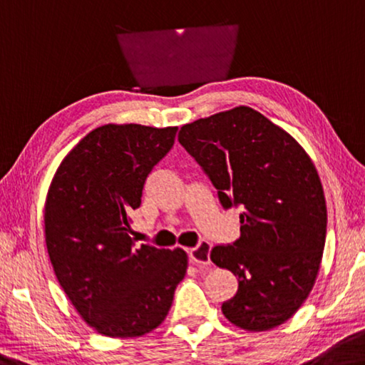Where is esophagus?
I'll return each mask as SVG.
<instances>
[{
    "label": "esophagus",
    "instance_id": "obj_1",
    "mask_svg": "<svg viewBox=\"0 0 365 365\" xmlns=\"http://www.w3.org/2000/svg\"><path fill=\"white\" fill-rule=\"evenodd\" d=\"M210 252H211V244L210 242H200L195 248H190L188 250V257L190 262L196 266H203V268H207L211 266V259H210Z\"/></svg>",
    "mask_w": 365,
    "mask_h": 365
}]
</instances>
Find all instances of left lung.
Segmentation results:
<instances>
[{"label":"left lung","mask_w":365,"mask_h":365,"mask_svg":"<svg viewBox=\"0 0 365 365\" xmlns=\"http://www.w3.org/2000/svg\"><path fill=\"white\" fill-rule=\"evenodd\" d=\"M178 141L224 210H244L239 239L210 255L239 277L224 317L248 331L281 325L309 297L325 247L327 203L314 162L289 133L245 106L183 125Z\"/></svg>","instance_id":"1"}]
</instances>
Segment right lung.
Returning <instances> with one entry per match:
<instances>
[{
    "label": "right lung",
    "instance_id": "add662e5",
    "mask_svg": "<svg viewBox=\"0 0 365 365\" xmlns=\"http://www.w3.org/2000/svg\"><path fill=\"white\" fill-rule=\"evenodd\" d=\"M177 130L99 126L69 151L50 183L43 227L51 266L78 314L106 336L136 338L158 328L187 273L182 248H138L130 237V214Z\"/></svg>",
    "mask_w": 365,
    "mask_h": 365
}]
</instances>
